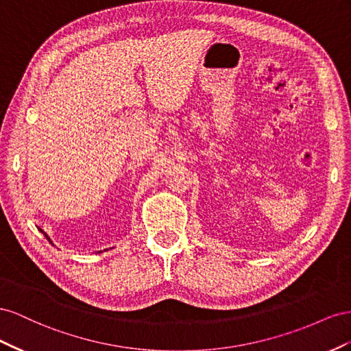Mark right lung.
I'll list each match as a JSON object with an SVG mask.
<instances>
[{"label": "right lung", "mask_w": 351, "mask_h": 351, "mask_svg": "<svg viewBox=\"0 0 351 351\" xmlns=\"http://www.w3.org/2000/svg\"><path fill=\"white\" fill-rule=\"evenodd\" d=\"M39 231H41V232H43V234H44V231H43V229H39ZM44 235H45V237H47V234H44ZM47 239H49V238H48V237H47Z\"/></svg>", "instance_id": "add662e5"}]
</instances>
